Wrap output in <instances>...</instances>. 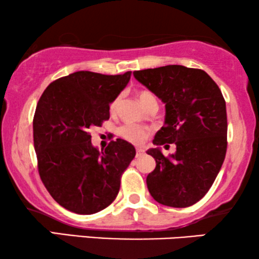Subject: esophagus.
Returning a JSON list of instances; mask_svg holds the SVG:
<instances>
[{
    "mask_svg": "<svg viewBox=\"0 0 259 259\" xmlns=\"http://www.w3.org/2000/svg\"><path fill=\"white\" fill-rule=\"evenodd\" d=\"M144 154H145V151L141 150V148H138V150H137V158L143 157Z\"/></svg>",
    "mask_w": 259,
    "mask_h": 259,
    "instance_id": "esophagus-1",
    "label": "esophagus"
}]
</instances>
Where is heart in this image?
Listing matches in <instances>:
<instances>
[{"mask_svg":"<svg viewBox=\"0 0 259 259\" xmlns=\"http://www.w3.org/2000/svg\"><path fill=\"white\" fill-rule=\"evenodd\" d=\"M138 97H139V100L144 107L148 104V102L155 100L154 95L148 91H140ZM119 101L120 97L116 98L115 100L112 102L111 112H115V109L119 105ZM119 134L123 138V139L130 141V143H132L134 145H141L145 140H146V138L148 137L150 132H148V130L144 126L137 125V123H126V125H122L120 127Z\"/></svg>","mask_w":259,"mask_h":259,"instance_id":"obj_1","label":"heart"}]
</instances>
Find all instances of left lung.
I'll use <instances>...</instances> for the list:
<instances>
[{
  "instance_id": "1",
  "label": "left lung",
  "mask_w": 259,
  "mask_h": 259,
  "mask_svg": "<svg viewBox=\"0 0 259 259\" xmlns=\"http://www.w3.org/2000/svg\"><path fill=\"white\" fill-rule=\"evenodd\" d=\"M133 75L164 102L166 111L153 140L157 147L147 151L157 164L146 178L147 189L166 206H191L207 193L225 159L228 119L222 92L206 72L180 65L136 70ZM168 143L177 150L165 157L160 146Z\"/></svg>"
}]
</instances>
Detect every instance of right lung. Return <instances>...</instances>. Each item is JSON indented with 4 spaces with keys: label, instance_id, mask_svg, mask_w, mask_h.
<instances>
[{
    "label": "right lung",
    "instance_id": "add662e5",
    "mask_svg": "<svg viewBox=\"0 0 259 259\" xmlns=\"http://www.w3.org/2000/svg\"><path fill=\"white\" fill-rule=\"evenodd\" d=\"M131 74L80 70L53 81L37 102L33 132L38 173L51 196L67 210L93 214L118 196L136 148L116 139L99 151L92 145L90 130L109 119V104L127 86Z\"/></svg>",
    "mask_w": 259,
    "mask_h": 259
}]
</instances>
